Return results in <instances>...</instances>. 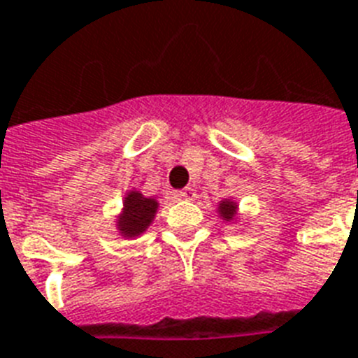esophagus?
<instances>
[{
	"mask_svg": "<svg viewBox=\"0 0 358 358\" xmlns=\"http://www.w3.org/2000/svg\"><path fill=\"white\" fill-rule=\"evenodd\" d=\"M179 197H181V199H185V201H194V199H196V190L188 186V188H185V190L179 192Z\"/></svg>",
	"mask_w": 358,
	"mask_h": 358,
	"instance_id": "obj_1",
	"label": "esophagus"
}]
</instances>
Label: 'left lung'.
<instances>
[{"label":"left lung","mask_w":358,"mask_h":358,"mask_svg":"<svg viewBox=\"0 0 358 358\" xmlns=\"http://www.w3.org/2000/svg\"><path fill=\"white\" fill-rule=\"evenodd\" d=\"M234 212H236V208L232 203H229V201H227V203H221V214L225 215L227 220H229L230 215L234 214Z\"/></svg>","instance_id":"left-lung-1"}]
</instances>
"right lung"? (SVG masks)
<instances>
[{
    "label": "right lung",
    "mask_w": 358,
    "mask_h": 358,
    "mask_svg": "<svg viewBox=\"0 0 358 358\" xmlns=\"http://www.w3.org/2000/svg\"><path fill=\"white\" fill-rule=\"evenodd\" d=\"M157 210V203L153 199H146L138 192H129L124 203V214L120 217V230L126 236L141 234L150 221L153 220V214Z\"/></svg>",
    "instance_id": "obj_1"
}]
</instances>
